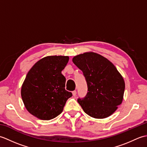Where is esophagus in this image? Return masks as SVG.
<instances>
[{
	"label": "esophagus",
	"instance_id": "1",
	"mask_svg": "<svg viewBox=\"0 0 147 147\" xmlns=\"http://www.w3.org/2000/svg\"><path fill=\"white\" fill-rule=\"evenodd\" d=\"M72 93H73V95L75 96L76 95V90H74V91H73V92H72Z\"/></svg>",
	"mask_w": 147,
	"mask_h": 147
}]
</instances>
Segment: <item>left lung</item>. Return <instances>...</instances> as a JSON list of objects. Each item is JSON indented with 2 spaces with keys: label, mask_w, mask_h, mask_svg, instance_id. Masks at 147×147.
<instances>
[{
  "label": "left lung",
  "mask_w": 147,
  "mask_h": 147,
  "mask_svg": "<svg viewBox=\"0 0 147 147\" xmlns=\"http://www.w3.org/2000/svg\"><path fill=\"white\" fill-rule=\"evenodd\" d=\"M82 70L88 86L85 97L78 102L90 116L104 119L110 116L123 102L125 83L115 65L94 52H86L73 59Z\"/></svg>",
  "instance_id": "1"
}]
</instances>
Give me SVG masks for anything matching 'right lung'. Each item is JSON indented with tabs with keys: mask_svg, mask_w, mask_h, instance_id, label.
<instances>
[{
	"mask_svg": "<svg viewBox=\"0 0 147 147\" xmlns=\"http://www.w3.org/2000/svg\"><path fill=\"white\" fill-rule=\"evenodd\" d=\"M68 56H47L28 71L21 87V97L27 111L42 120H51L63 111L72 93L65 90V78L61 72Z\"/></svg>",
	"mask_w": 147,
	"mask_h": 147,
	"instance_id": "right-lung-1",
	"label": "right lung"
}]
</instances>
